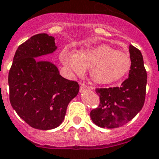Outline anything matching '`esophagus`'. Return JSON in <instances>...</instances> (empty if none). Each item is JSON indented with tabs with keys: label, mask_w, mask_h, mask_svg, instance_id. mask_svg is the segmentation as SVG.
Returning <instances> with one entry per match:
<instances>
[{
	"label": "esophagus",
	"mask_w": 159,
	"mask_h": 159,
	"mask_svg": "<svg viewBox=\"0 0 159 159\" xmlns=\"http://www.w3.org/2000/svg\"><path fill=\"white\" fill-rule=\"evenodd\" d=\"M85 89H92V88H91V87H86L84 83H81V84H80V91H81V92H83Z\"/></svg>",
	"instance_id": "34e87169"
}]
</instances>
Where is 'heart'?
<instances>
[{"label": "heart", "instance_id": "heart-1", "mask_svg": "<svg viewBox=\"0 0 159 159\" xmlns=\"http://www.w3.org/2000/svg\"><path fill=\"white\" fill-rule=\"evenodd\" d=\"M59 59L76 75L81 76L89 70L90 79L98 85L116 83L129 71L132 66L129 52L107 44L82 48L75 53L64 49L59 53Z\"/></svg>", "mask_w": 159, "mask_h": 159}]
</instances>
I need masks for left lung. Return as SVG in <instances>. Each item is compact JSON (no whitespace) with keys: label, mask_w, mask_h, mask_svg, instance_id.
<instances>
[{"label":"left lung","mask_w":159,"mask_h":159,"mask_svg":"<svg viewBox=\"0 0 159 159\" xmlns=\"http://www.w3.org/2000/svg\"><path fill=\"white\" fill-rule=\"evenodd\" d=\"M132 66L129 77L120 87L96 89L100 104L90 112L94 124L100 128L115 129L126 124L142 109L145 102L147 76L142 54L134 46L129 47Z\"/></svg>","instance_id":"1"}]
</instances>
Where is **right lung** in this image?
Masks as SVG:
<instances>
[{"label":"right lung","instance_id":"1","mask_svg":"<svg viewBox=\"0 0 159 159\" xmlns=\"http://www.w3.org/2000/svg\"><path fill=\"white\" fill-rule=\"evenodd\" d=\"M56 49L54 37L45 33L31 36L18 48L9 71L10 103L19 117L37 129L59 126L68 104L79 92V84L60 76L54 64L36 59Z\"/></svg>","mask_w":159,"mask_h":159}]
</instances>
